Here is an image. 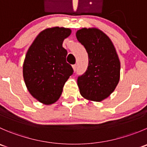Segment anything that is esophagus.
<instances>
[{"instance_id": "34e87169", "label": "esophagus", "mask_w": 147, "mask_h": 147, "mask_svg": "<svg viewBox=\"0 0 147 147\" xmlns=\"http://www.w3.org/2000/svg\"><path fill=\"white\" fill-rule=\"evenodd\" d=\"M72 67H73V69H74V71H76V69H77V65H72Z\"/></svg>"}]
</instances>
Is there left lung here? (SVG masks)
Wrapping results in <instances>:
<instances>
[{
    "label": "left lung",
    "instance_id": "1",
    "mask_svg": "<svg viewBox=\"0 0 147 147\" xmlns=\"http://www.w3.org/2000/svg\"><path fill=\"white\" fill-rule=\"evenodd\" d=\"M76 36L86 49L88 66L78 78L82 96L99 102L109 96L120 78V61L111 39L97 28H82Z\"/></svg>",
    "mask_w": 147,
    "mask_h": 147
}]
</instances>
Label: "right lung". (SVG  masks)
<instances>
[{
    "mask_svg": "<svg viewBox=\"0 0 147 147\" xmlns=\"http://www.w3.org/2000/svg\"><path fill=\"white\" fill-rule=\"evenodd\" d=\"M69 28L53 27L36 36L26 55L23 75L28 90L34 98L46 105L60 97L63 87L74 70L66 62L67 52L62 47Z\"/></svg>",
    "mask_w": 147,
    "mask_h": 147,
    "instance_id": "right-lung-1",
    "label": "right lung"
}]
</instances>
